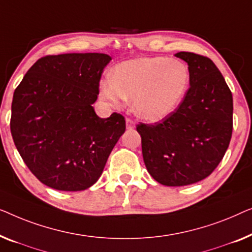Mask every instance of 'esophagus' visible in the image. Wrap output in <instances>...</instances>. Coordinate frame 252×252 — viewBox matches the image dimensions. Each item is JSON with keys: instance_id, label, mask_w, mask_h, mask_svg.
I'll list each match as a JSON object with an SVG mask.
<instances>
[{"instance_id": "esophagus-1", "label": "esophagus", "mask_w": 252, "mask_h": 252, "mask_svg": "<svg viewBox=\"0 0 252 252\" xmlns=\"http://www.w3.org/2000/svg\"><path fill=\"white\" fill-rule=\"evenodd\" d=\"M126 129H133V127L136 126V123H134V121H133L132 119L126 118Z\"/></svg>"}]
</instances>
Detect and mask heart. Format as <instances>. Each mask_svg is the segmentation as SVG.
<instances>
[{
    "mask_svg": "<svg viewBox=\"0 0 252 252\" xmlns=\"http://www.w3.org/2000/svg\"><path fill=\"white\" fill-rule=\"evenodd\" d=\"M189 68L183 60L143 57L116 66L112 77L99 84V94L113 106L132 99L138 116L158 121L180 105L189 90Z\"/></svg>",
    "mask_w": 252,
    "mask_h": 252,
    "instance_id": "1",
    "label": "heart"
}]
</instances>
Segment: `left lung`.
Here are the masks:
<instances>
[{
    "label": "left lung",
    "instance_id": "8db88e82",
    "mask_svg": "<svg viewBox=\"0 0 252 252\" xmlns=\"http://www.w3.org/2000/svg\"><path fill=\"white\" fill-rule=\"evenodd\" d=\"M189 63V89L180 105L161 121L141 123L145 165L158 183L185 186L210 176L227 151L233 131V97L208 57L182 51Z\"/></svg>",
    "mask_w": 252,
    "mask_h": 252
}]
</instances>
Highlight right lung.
Returning a JSON list of instances; mask_svg holds the SVG:
<instances>
[{"label":"right lung","mask_w":252,"mask_h":252,"mask_svg":"<svg viewBox=\"0 0 252 252\" xmlns=\"http://www.w3.org/2000/svg\"><path fill=\"white\" fill-rule=\"evenodd\" d=\"M111 59L104 54L42 57L16 88L13 141L31 172L51 189H89L126 131L125 116L100 119L92 107Z\"/></svg>","instance_id":"1"}]
</instances>
